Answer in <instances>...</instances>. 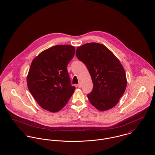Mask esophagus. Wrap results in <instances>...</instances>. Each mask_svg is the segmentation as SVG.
Instances as JSON below:
<instances>
[{
  "instance_id": "obj_1",
  "label": "esophagus",
  "mask_w": 155,
  "mask_h": 155,
  "mask_svg": "<svg viewBox=\"0 0 155 155\" xmlns=\"http://www.w3.org/2000/svg\"><path fill=\"white\" fill-rule=\"evenodd\" d=\"M77 86H78L79 88H81V86H82V85H81V83H79L77 84Z\"/></svg>"
}]
</instances>
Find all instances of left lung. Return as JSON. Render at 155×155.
Here are the masks:
<instances>
[{"label": "left lung", "instance_id": "left-lung-1", "mask_svg": "<svg viewBox=\"0 0 155 155\" xmlns=\"http://www.w3.org/2000/svg\"><path fill=\"white\" fill-rule=\"evenodd\" d=\"M76 56L91 77L93 87L87 94L90 102L101 111L114 107L127 87L125 72L120 61L105 46L97 43L77 48Z\"/></svg>", "mask_w": 155, "mask_h": 155}]
</instances>
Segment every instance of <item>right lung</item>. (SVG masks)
<instances>
[{"mask_svg": "<svg viewBox=\"0 0 155 155\" xmlns=\"http://www.w3.org/2000/svg\"><path fill=\"white\" fill-rule=\"evenodd\" d=\"M74 54V46L56 45L41 52L31 62L27 86L44 109L58 112L72 95L75 87L71 86L67 66Z\"/></svg>", "mask_w": 155, "mask_h": 155, "instance_id": "obj_1", "label": "right lung"}]
</instances>
